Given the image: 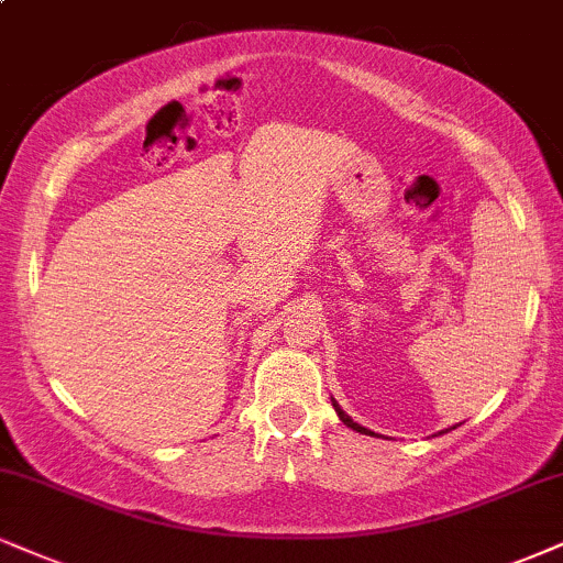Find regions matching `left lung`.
I'll return each mask as SVG.
<instances>
[{
    "label": "left lung",
    "mask_w": 563,
    "mask_h": 563,
    "mask_svg": "<svg viewBox=\"0 0 563 563\" xmlns=\"http://www.w3.org/2000/svg\"><path fill=\"white\" fill-rule=\"evenodd\" d=\"M333 406H335L338 417H341V422H343V424H346V428H351V430H356V432H362V435H375V432H372V430H367V428H362V424H356V422H354V419H351V417L346 415V411H343V409H341V406H338L335 401H333ZM451 430H453V428H451Z\"/></svg>",
    "instance_id": "obj_1"
}]
</instances>
